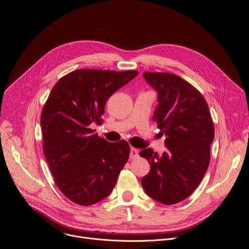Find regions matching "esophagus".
Here are the masks:
<instances>
[{
  "mask_svg": "<svg viewBox=\"0 0 249 249\" xmlns=\"http://www.w3.org/2000/svg\"><path fill=\"white\" fill-rule=\"evenodd\" d=\"M139 157V149L135 148V147H131L130 148V155H129V158L130 159H136Z\"/></svg>",
  "mask_w": 249,
  "mask_h": 249,
  "instance_id": "esophagus-1",
  "label": "esophagus"
}]
</instances>
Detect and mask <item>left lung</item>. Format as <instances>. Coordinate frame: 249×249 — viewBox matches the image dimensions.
Returning <instances> with one entry per match:
<instances>
[{"label":"left lung","mask_w":249,"mask_h":249,"mask_svg":"<svg viewBox=\"0 0 249 249\" xmlns=\"http://www.w3.org/2000/svg\"><path fill=\"white\" fill-rule=\"evenodd\" d=\"M143 78L158 91L152 121L165 136L166 150L161 156L151 148L140 152L150 165L142 185L155 200L176 204L194 193L206 173L213 122L202 94L180 76L144 71Z\"/></svg>","instance_id":"1"}]
</instances>
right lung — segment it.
I'll list each match as a JSON object with an SVG mask.
<instances>
[{
  "instance_id": "obj_1",
  "label": "right lung",
  "mask_w": 249,
  "mask_h": 249,
  "mask_svg": "<svg viewBox=\"0 0 249 249\" xmlns=\"http://www.w3.org/2000/svg\"><path fill=\"white\" fill-rule=\"evenodd\" d=\"M137 71H73L56 83L43 107L44 155L56 186L72 202L89 206L106 198L129 157L125 141L109 142L93 133L110 95Z\"/></svg>"
}]
</instances>
